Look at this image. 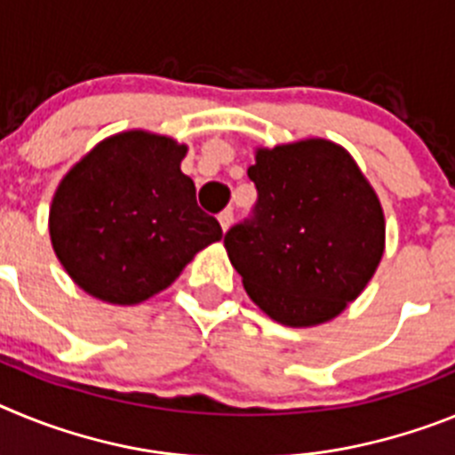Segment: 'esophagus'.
I'll return each instance as SVG.
<instances>
[{
	"label": "esophagus",
	"mask_w": 455,
	"mask_h": 455,
	"mask_svg": "<svg viewBox=\"0 0 455 455\" xmlns=\"http://www.w3.org/2000/svg\"><path fill=\"white\" fill-rule=\"evenodd\" d=\"M232 220H235V214H232L230 209H228V212H223V214L219 216V223H220V228H223V232L230 230Z\"/></svg>",
	"instance_id": "34e87169"
}]
</instances>
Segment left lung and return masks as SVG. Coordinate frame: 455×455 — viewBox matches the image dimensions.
I'll return each instance as SVG.
<instances>
[{
	"label": "left lung",
	"instance_id": "obj_1",
	"mask_svg": "<svg viewBox=\"0 0 455 455\" xmlns=\"http://www.w3.org/2000/svg\"><path fill=\"white\" fill-rule=\"evenodd\" d=\"M248 178L255 216L223 243L251 300L289 328L335 319L383 259L385 214L373 187L325 139L257 148Z\"/></svg>",
	"mask_w": 455,
	"mask_h": 455
}]
</instances>
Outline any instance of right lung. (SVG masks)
I'll use <instances>...</instances> for the list:
<instances>
[{
    "instance_id": "obj_1",
    "label": "right lung",
    "mask_w": 455,
    "mask_h": 455,
    "mask_svg": "<svg viewBox=\"0 0 455 455\" xmlns=\"http://www.w3.org/2000/svg\"><path fill=\"white\" fill-rule=\"evenodd\" d=\"M187 146L143 130L100 140L56 187L50 239L72 283L111 305L171 287L196 252L220 241L180 164Z\"/></svg>"
}]
</instances>
